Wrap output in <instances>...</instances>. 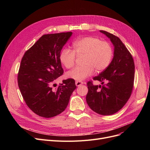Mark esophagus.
<instances>
[{"label":"esophagus","mask_w":150,"mask_h":150,"mask_svg":"<svg viewBox=\"0 0 150 150\" xmlns=\"http://www.w3.org/2000/svg\"><path fill=\"white\" fill-rule=\"evenodd\" d=\"M83 84V82H82V81H77L75 82V84L76 86H80L82 85Z\"/></svg>","instance_id":"1"}]
</instances>
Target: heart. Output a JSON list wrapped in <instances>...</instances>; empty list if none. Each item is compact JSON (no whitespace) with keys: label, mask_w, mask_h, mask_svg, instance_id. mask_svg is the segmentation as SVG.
I'll list each match as a JSON object with an SVG mask.
<instances>
[{"label":"heart","mask_w":150,"mask_h":150,"mask_svg":"<svg viewBox=\"0 0 150 150\" xmlns=\"http://www.w3.org/2000/svg\"><path fill=\"white\" fill-rule=\"evenodd\" d=\"M74 51L64 48L59 53V61L67 69L72 68L77 55H84V66H78L67 73L69 78L80 81L92 75L94 69L101 71L106 69L111 62L113 49L107 41H101L98 38L86 36L77 39L73 43ZM76 53L75 54V53Z\"/></svg>","instance_id":"1"}]
</instances>
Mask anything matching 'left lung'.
<instances>
[{
	"label": "left lung",
	"mask_w": 150,
	"mask_h": 150,
	"mask_svg": "<svg viewBox=\"0 0 150 150\" xmlns=\"http://www.w3.org/2000/svg\"><path fill=\"white\" fill-rule=\"evenodd\" d=\"M112 43L114 57L108 67L94 80L102 85L87 83L86 101L90 108L100 115H112L120 110L129 98L133 88L135 66L131 53L120 39L106 31L100 30ZM106 82L104 83V81Z\"/></svg>",
	"instance_id": "obj_1"
}]
</instances>
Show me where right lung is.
I'll return each mask as SVG.
<instances>
[{
    "instance_id": "1",
    "label": "right lung",
    "mask_w": 150,
    "mask_h": 150,
    "mask_svg": "<svg viewBox=\"0 0 150 150\" xmlns=\"http://www.w3.org/2000/svg\"><path fill=\"white\" fill-rule=\"evenodd\" d=\"M72 35L66 32L42 36L21 60L18 76L19 89L28 108L41 117L50 118L62 112L76 88L71 78L63 80V85L58 87L54 84L64 72L59 53Z\"/></svg>"
}]
</instances>
